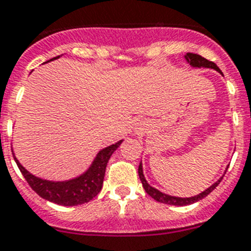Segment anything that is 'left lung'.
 Returning <instances> with one entry per match:
<instances>
[{
	"mask_svg": "<svg viewBox=\"0 0 251 251\" xmlns=\"http://www.w3.org/2000/svg\"><path fill=\"white\" fill-rule=\"evenodd\" d=\"M185 60L187 61V64H190L191 67H207V69H213V70H216V71H218L220 74H222V71L220 70V67L217 66L214 62L207 60V58L201 57V56H199V54H197V53H186L185 54ZM138 172H139V177H140V181H142V184H143V187H144V190L147 191V194H148V195H151V197L153 198L154 201H159V203H163V204H170V205H180V207H182V205H189V204L197 203V201H201L203 198L207 197L208 194L212 193V191H213L214 189L218 186V184H220L221 180L223 178V176H222V177H221L218 181H216V182H214L212 186L208 187L207 190L201 191V193L198 194V195H194V197H190V198H178V197H172V195H168V194L162 193V191L157 190L155 187L151 186V185L148 184V181L145 180L144 174H143L142 162H140V165H139ZM225 174H226V172H225Z\"/></svg>",
	"mask_w": 251,
	"mask_h": 251,
	"instance_id": "8db88e82",
	"label": "left lung"
}]
</instances>
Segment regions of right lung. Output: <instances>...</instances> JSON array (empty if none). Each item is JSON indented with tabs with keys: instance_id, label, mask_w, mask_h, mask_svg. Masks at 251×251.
Returning <instances> with one entry per match:
<instances>
[{
	"instance_id": "right-lung-1",
	"label": "right lung",
	"mask_w": 251,
	"mask_h": 251,
	"mask_svg": "<svg viewBox=\"0 0 251 251\" xmlns=\"http://www.w3.org/2000/svg\"><path fill=\"white\" fill-rule=\"evenodd\" d=\"M58 57L60 56L52 58V60H56ZM50 61H47V62H50ZM122 142L124 140H120V142L109 145L107 148H103L96 155L90 167L84 174L66 181H50L37 177L33 174H30L28 170H25L22 163L18 161V158L15 157L14 153L12 154H14L15 162H16V165H18L19 170L25 177V180L28 181L31 189L39 197L48 201L58 204V205L73 207V205L88 203L98 195V193L102 189L107 163H108L111 155L113 154V151L119 148Z\"/></svg>"
}]
</instances>
